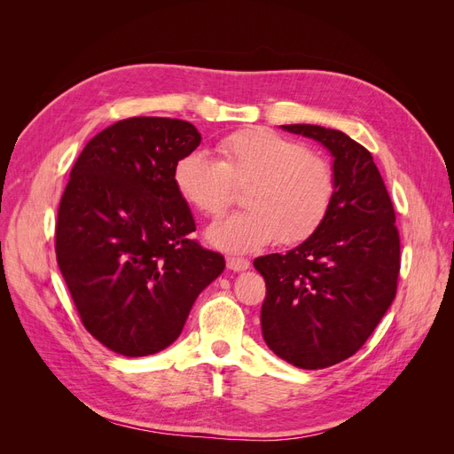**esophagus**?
<instances>
[{
	"instance_id": "esophagus-1",
	"label": "esophagus",
	"mask_w": 454,
	"mask_h": 454,
	"mask_svg": "<svg viewBox=\"0 0 454 454\" xmlns=\"http://www.w3.org/2000/svg\"><path fill=\"white\" fill-rule=\"evenodd\" d=\"M227 267L231 270H246L250 267V261L246 257H235V255H229L227 257Z\"/></svg>"
}]
</instances>
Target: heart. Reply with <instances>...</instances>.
<instances>
[{"label": "heart", "mask_w": 454, "mask_h": 454, "mask_svg": "<svg viewBox=\"0 0 454 454\" xmlns=\"http://www.w3.org/2000/svg\"><path fill=\"white\" fill-rule=\"evenodd\" d=\"M219 160L193 151L174 164L180 197L204 215H219L242 187L248 208L208 229L214 246L252 252L278 239L292 246L322 227L337 193L332 162L270 129L232 132L215 145Z\"/></svg>", "instance_id": "1"}]
</instances>
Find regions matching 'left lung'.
<instances>
[{"mask_svg":"<svg viewBox=\"0 0 454 454\" xmlns=\"http://www.w3.org/2000/svg\"><path fill=\"white\" fill-rule=\"evenodd\" d=\"M333 155L337 193L322 227L287 254L257 257L267 295L261 329L269 348L301 369L350 358L373 333L397 292L400 232L369 151L340 130L284 125Z\"/></svg>","mask_w":454,"mask_h":454,"instance_id":"obj_1","label":"left lung"}]
</instances>
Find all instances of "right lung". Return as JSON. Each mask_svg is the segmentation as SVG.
<instances>
[{
	"mask_svg": "<svg viewBox=\"0 0 454 454\" xmlns=\"http://www.w3.org/2000/svg\"><path fill=\"white\" fill-rule=\"evenodd\" d=\"M199 144L187 121L130 117L96 134L70 172L57 261L87 332L117 354L172 345L225 269L222 254L189 239L195 219L174 185V164Z\"/></svg>",
	"mask_w": 454,
	"mask_h": 454,
	"instance_id": "add662e5",
	"label": "right lung"
}]
</instances>
